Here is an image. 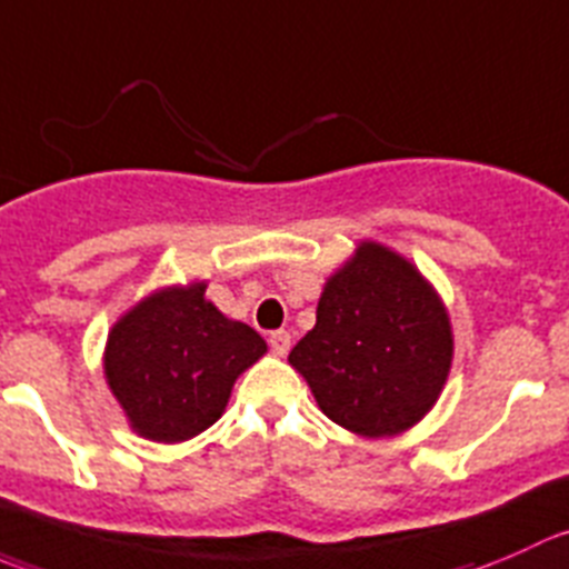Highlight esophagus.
<instances>
[{"label":"esophagus","instance_id":"34e87169","mask_svg":"<svg viewBox=\"0 0 569 569\" xmlns=\"http://www.w3.org/2000/svg\"><path fill=\"white\" fill-rule=\"evenodd\" d=\"M269 345H272L274 356H286L291 347L289 330H272V333H269Z\"/></svg>","mask_w":569,"mask_h":569}]
</instances>
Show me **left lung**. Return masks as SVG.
I'll return each mask as SVG.
<instances>
[{
  "mask_svg": "<svg viewBox=\"0 0 569 569\" xmlns=\"http://www.w3.org/2000/svg\"><path fill=\"white\" fill-rule=\"evenodd\" d=\"M453 358L448 313L422 274L378 244L325 286L317 325L289 352L319 408L361 437L411 428L437 402Z\"/></svg>",
  "mask_w": 569,
  "mask_h": 569,
  "instance_id": "8db88e82",
  "label": "left lung"
}]
</instances>
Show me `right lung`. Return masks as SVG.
Listing matches in <instances>:
<instances>
[{
    "label": "right lung",
    "mask_w": 569,
    "mask_h": 569,
    "mask_svg": "<svg viewBox=\"0 0 569 569\" xmlns=\"http://www.w3.org/2000/svg\"><path fill=\"white\" fill-rule=\"evenodd\" d=\"M263 352L267 341L194 283L147 297L110 330L104 375L141 437L183 442L222 417L236 378Z\"/></svg>",
    "instance_id": "obj_1"
}]
</instances>
